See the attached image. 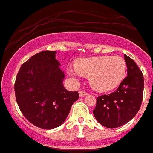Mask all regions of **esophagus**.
Instances as JSON below:
<instances>
[{"mask_svg":"<svg viewBox=\"0 0 153 153\" xmlns=\"http://www.w3.org/2000/svg\"><path fill=\"white\" fill-rule=\"evenodd\" d=\"M79 95H80V97H84V96H87V92L84 91H79Z\"/></svg>","mask_w":153,"mask_h":153,"instance_id":"obj_1","label":"esophagus"}]
</instances>
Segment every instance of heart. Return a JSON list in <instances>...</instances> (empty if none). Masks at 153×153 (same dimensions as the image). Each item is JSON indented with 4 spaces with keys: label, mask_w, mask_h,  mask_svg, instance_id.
Returning a JSON list of instances; mask_svg holds the SVG:
<instances>
[{
    "label": "heart",
    "mask_w": 153,
    "mask_h": 153,
    "mask_svg": "<svg viewBox=\"0 0 153 153\" xmlns=\"http://www.w3.org/2000/svg\"><path fill=\"white\" fill-rule=\"evenodd\" d=\"M67 73L76 80L81 76L89 77L92 88L105 92L112 91L122 84L126 74V64L119 56L80 58L76 62L75 66L67 68Z\"/></svg>",
    "instance_id": "heart-1"
}]
</instances>
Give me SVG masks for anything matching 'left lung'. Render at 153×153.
Returning a JSON list of instances; mask_svg holds the SVG:
<instances>
[{
	"mask_svg": "<svg viewBox=\"0 0 153 153\" xmlns=\"http://www.w3.org/2000/svg\"><path fill=\"white\" fill-rule=\"evenodd\" d=\"M124 58L127 65V76L116 91L97 98L93 111L96 120L110 129L129 123L138 112L142 102V73L132 58L126 54Z\"/></svg>",
	"mask_w": 153,
	"mask_h": 153,
	"instance_id": "left-lung-1",
	"label": "left lung"
}]
</instances>
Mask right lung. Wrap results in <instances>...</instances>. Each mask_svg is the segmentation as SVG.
Listing matches in <instances>:
<instances>
[{
	"instance_id": "add662e5",
	"label": "right lung",
	"mask_w": 153,
	"mask_h": 153,
	"mask_svg": "<svg viewBox=\"0 0 153 153\" xmlns=\"http://www.w3.org/2000/svg\"><path fill=\"white\" fill-rule=\"evenodd\" d=\"M56 51L38 53L22 65L15 82L17 104L24 117L35 126L52 129L69 115L77 91L65 88V74Z\"/></svg>"
}]
</instances>
